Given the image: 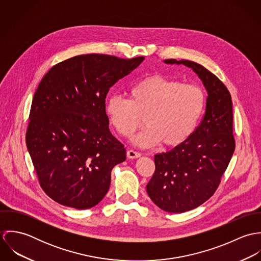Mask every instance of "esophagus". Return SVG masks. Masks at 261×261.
<instances>
[{
  "label": "esophagus",
  "instance_id": "obj_1",
  "mask_svg": "<svg viewBox=\"0 0 261 261\" xmlns=\"http://www.w3.org/2000/svg\"><path fill=\"white\" fill-rule=\"evenodd\" d=\"M126 155L128 159H137V158H140L142 155V153L139 151H136L134 149H128L126 152Z\"/></svg>",
  "mask_w": 261,
  "mask_h": 261
}]
</instances>
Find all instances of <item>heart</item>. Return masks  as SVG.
I'll return each instance as SVG.
<instances>
[{
    "mask_svg": "<svg viewBox=\"0 0 261 261\" xmlns=\"http://www.w3.org/2000/svg\"><path fill=\"white\" fill-rule=\"evenodd\" d=\"M206 108V92L198 84L183 83L164 75L148 76L128 90V99L112 95L106 114L112 127L127 138L142 124L146 127L133 138L140 148L160 145L172 148L194 133Z\"/></svg>",
    "mask_w": 261,
    "mask_h": 261,
    "instance_id": "b5f03b06",
    "label": "heart"
}]
</instances>
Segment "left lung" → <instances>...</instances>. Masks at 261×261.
Wrapping results in <instances>:
<instances>
[{"instance_id": "obj_1", "label": "left lung", "mask_w": 261, "mask_h": 261, "mask_svg": "<svg viewBox=\"0 0 261 261\" xmlns=\"http://www.w3.org/2000/svg\"><path fill=\"white\" fill-rule=\"evenodd\" d=\"M183 64L202 80L208 97L205 114L191 137L174 149L154 155V173L147 185L151 201L162 210L183 213L206 202L217 190L235 149L231 95L223 82L204 66Z\"/></svg>"}]
</instances>
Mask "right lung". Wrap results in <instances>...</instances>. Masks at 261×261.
Segmentation results:
<instances>
[{
  "label": "right lung",
  "mask_w": 261,
  "mask_h": 261,
  "mask_svg": "<svg viewBox=\"0 0 261 261\" xmlns=\"http://www.w3.org/2000/svg\"><path fill=\"white\" fill-rule=\"evenodd\" d=\"M145 59L78 55L53 66L34 94L26 144L39 184L55 202L75 209L97 205L111 185L124 146L111 133L107 94Z\"/></svg>",
  "instance_id": "1"
}]
</instances>
